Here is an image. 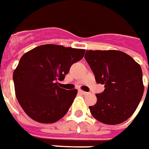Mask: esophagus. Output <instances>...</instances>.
<instances>
[{"mask_svg":"<svg viewBox=\"0 0 149 149\" xmlns=\"http://www.w3.org/2000/svg\"><path fill=\"white\" fill-rule=\"evenodd\" d=\"M79 92L80 94H82V95H87V94H88L87 92H85V91H83V90H81V89H79Z\"/></svg>","mask_w":149,"mask_h":149,"instance_id":"esophagus-1","label":"esophagus"}]
</instances>
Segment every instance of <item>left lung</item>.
<instances>
[{
    "label": "left lung",
    "instance_id": "obj_1",
    "mask_svg": "<svg viewBox=\"0 0 149 149\" xmlns=\"http://www.w3.org/2000/svg\"><path fill=\"white\" fill-rule=\"evenodd\" d=\"M84 58L96 82L105 88L96 95L97 103L89 106L91 114L106 124L124 122L134 113L143 95L140 65L118 50H87Z\"/></svg>",
    "mask_w": 149,
    "mask_h": 149
}]
</instances>
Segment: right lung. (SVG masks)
<instances>
[{
	"label": "right lung",
	"instance_id": "1",
	"mask_svg": "<svg viewBox=\"0 0 149 149\" xmlns=\"http://www.w3.org/2000/svg\"><path fill=\"white\" fill-rule=\"evenodd\" d=\"M85 50L57 45H43L20 58L13 74L17 100L29 117L42 123H52L65 115L77 89L59 87L73 64Z\"/></svg>",
	"mask_w": 149,
	"mask_h": 149
}]
</instances>
